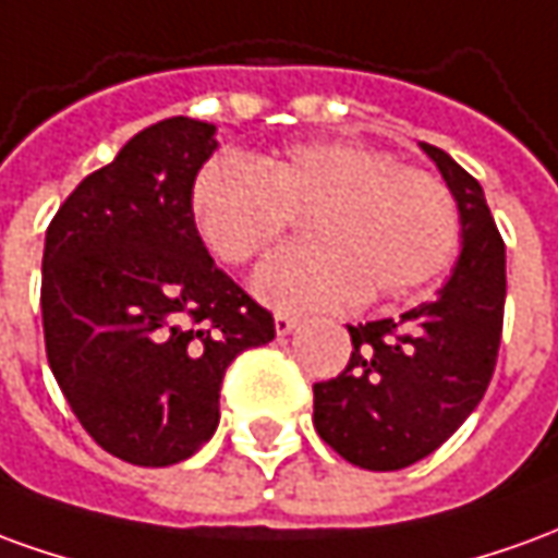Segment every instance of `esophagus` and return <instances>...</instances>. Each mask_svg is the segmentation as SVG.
Returning <instances> with one entry per match:
<instances>
[{
  "instance_id": "1",
  "label": "esophagus",
  "mask_w": 558,
  "mask_h": 558,
  "mask_svg": "<svg viewBox=\"0 0 558 558\" xmlns=\"http://www.w3.org/2000/svg\"><path fill=\"white\" fill-rule=\"evenodd\" d=\"M295 323H299V319L290 317V314H275V332L290 335L292 329H295Z\"/></svg>"
}]
</instances>
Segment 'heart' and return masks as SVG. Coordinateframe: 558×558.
Returning a JSON list of instances; mask_svg holds the SVG:
<instances>
[{"instance_id":"1","label":"heart","mask_w":558,"mask_h":558,"mask_svg":"<svg viewBox=\"0 0 558 558\" xmlns=\"http://www.w3.org/2000/svg\"><path fill=\"white\" fill-rule=\"evenodd\" d=\"M202 239L229 266L259 259L311 217L314 239L278 251L256 275L259 295L283 311L396 299L438 278L459 239L441 178L365 144H299L259 166L217 157L193 184Z\"/></svg>"}]
</instances>
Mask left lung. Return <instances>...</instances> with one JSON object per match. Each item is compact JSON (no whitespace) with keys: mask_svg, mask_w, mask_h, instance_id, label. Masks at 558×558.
Wrapping results in <instances>:
<instances>
[{"mask_svg":"<svg viewBox=\"0 0 558 558\" xmlns=\"http://www.w3.org/2000/svg\"><path fill=\"white\" fill-rule=\"evenodd\" d=\"M453 190L462 253L441 292L399 319L347 326L344 372L314 384V428L368 471H399L438 450L493 380L505 323V239L483 186L450 154L423 144Z\"/></svg>","mask_w":558,"mask_h":558,"instance_id":"1","label":"left lung"}]
</instances>
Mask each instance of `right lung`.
I'll list each match as a JSON object with an SVG mask.
<instances>
[{"instance_id": "right-lung-1", "label": "right lung", "mask_w": 558, "mask_h": 558, "mask_svg": "<svg viewBox=\"0 0 558 558\" xmlns=\"http://www.w3.org/2000/svg\"><path fill=\"white\" fill-rule=\"evenodd\" d=\"M214 126L169 117L87 174L53 214L41 256L50 372L77 423L123 462H184L220 423L226 368L275 338L198 239L193 184Z\"/></svg>"}]
</instances>
